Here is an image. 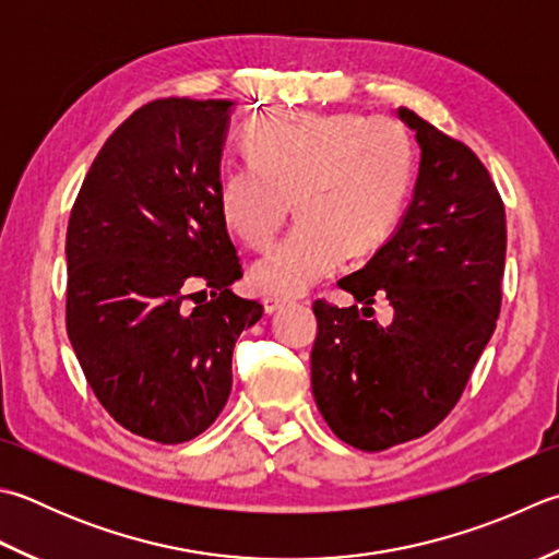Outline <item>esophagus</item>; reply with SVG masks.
<instances>
[{"label":"esophagus","mask_w":559,"mask_h":559,"mask_svg":"<svg viewBox=\"0 0 559 559\" xmlns=\"http://www.w3.org/2000/svg\"><path fill=\"white\" fill-rule=\"evenodd\" d=\"M286 302L288 300H281V298H264V310H266V314H273V312L286 308Z\"/></svg>","instance_id":"esophagus-1"}]
</instances>
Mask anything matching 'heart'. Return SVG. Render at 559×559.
<instances>
[{"instance_id": "1", "label": "heart", "mask_w": 559, "mask_h": 559, "mask_svg": "<svg viewBox=\"0 0 559 559\" xmlns=\"http://www.w3.org/2000/svg\"><path fill=\"white\" fill-rule=\"evenodd\" d=\"M245 147L251 159L221 179L229 229L266 249L293 199L300 213L293 233L249 271V286L269 298H298L344 264L348 247L380 245L412 186V140L385 116H273L249 130Z\"/></svg>"}]
</instances>
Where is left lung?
I'll return each instance as SVG.
<instances>
[{
	"instance_id": "left-lung-1",
	"label": "left lung",
	"mask_w": 559,
	"mask_h": 559,
	"mask_svg": "<svg viewBox=\"0 0 559 559\" xmlns=\"http://www.w3.org/2000/svg\"><path fill=\"white\" fill-rule=\"evenodd\" d=\"M397 118L421 150L407 211L368 264L338 281L364 308H312L317 409L370 453L419 439L455 407L495 334L507 259L504 203L485 164L409 108ZM376 294L393 305L390 325L369 320Z\"/></svg>"
}]
</instances>
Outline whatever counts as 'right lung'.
Instances as JSON below:
<instances>
[{"label": "right lung", "instance_id": "add662e5", "mask_svg": "<svg viewBox=\"0 0 559 559\" xmlns=\"http://www.w3.org/2000/svg\"><path fill=\"white\" fill-rule=\"evenodd\" d=\"M233 111L225 98L138 108L96 155L70 215L76 360L106 412L157 443L191 441L217 419L237 338L264 314L229 288L242 278L221 205ZM195 280L213 301L194 300Z\"/></svg>", "mask_w": 559, "mask_h": 559}]
</instances>
